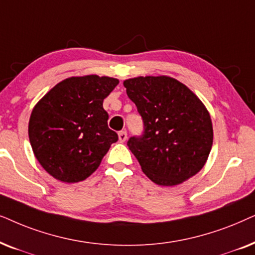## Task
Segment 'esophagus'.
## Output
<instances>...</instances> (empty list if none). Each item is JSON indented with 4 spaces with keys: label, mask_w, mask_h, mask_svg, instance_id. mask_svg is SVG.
Wrapping results in <instances>:
<instances>
[{
    "label": "esophagus",
    "mask_w": 255,
    "mask_h": 255,
    "mask_svg": "<svg viewBox=\"0 0 255 255\" xmlns=\"http://www.w3.org/2000/svg\"><path fill=\"white\" fill-rule=\"evenodd\" d=\"M126 140H127V133L126 131H119V141L120 142H125Z\"/></svg>",
    "instance_id": "obj_1"
}]
</instances>
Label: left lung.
Returning a JSON list of instances; mask_svg holds the SVG:
<instances>
[{"instance_id":"left-lung-1","label":"left lung","mask_w":255,"mask_h":255,"mask_svg":"<svg viewBox=\"0 0 255 255\" xmlns=\"http://www.w3.org/2000/svg\"><path fill=\"white\" fill-rule=\"evenodd\" d=\"M124 86L144 125L143 135L127 145L147 177L174 186L201 171L213 142L211 117L201 99L167 76L131 78Z\"/></svg>"}]
</instances>
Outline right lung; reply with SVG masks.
Masks as SVG:
<instances>
[{
  "label": "right lung",
  "instance_id": "obj_1",
  "mask_svg": "<svg viewBox=\"0 0 255 255\" xmlns=\"http://www.w3.org/2000/svg\"><path fill=\"white\" fill-rule=\"evenodd\" d=\"M118 84L115 78L97 74L70 77L33 107L29 140L37 161L52 177L64 183L84 181L118 141L103 107Z\"/></svg>",
  "mask_w": 255,
  "mask_h": 255
}]
</instances>
